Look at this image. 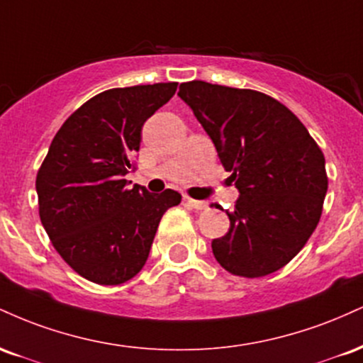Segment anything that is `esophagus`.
Masks as SVG:
<instances>
[{"label": "esophagus", "mask_w": 363, "mask_h": 363, "mask_svg": "<svg viewBox=\"0 0 363 363\" xmlns=\"http://www.w3.org/2000/svg\"><path fill=\"white\" fill-rule=\"evenodd\" d=\"M184 201L194 210H206L208 208V201H201V199H191V198H184Z\"/></svg>", "instance_id": "1"}]
</instances>
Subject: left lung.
I'll return each instance as SVG.
<instances>
[{"label":"left lung","mask_w":363,"mask_h":363,"mask_svg":"<svg viewBox=\"0 0 363 363\" xmlns=\"http://www.w3.org/2000/svg\"><path fill=\"white\" fill-rule=\"evenodd\" d=\"M177 95L239 191L225 211L230 228L211 240L215 259L244 278L278 272L318 227L328 191L323 152L294 112L261 91L194 80Z\"/></svg>","instance_id":"1"}]
</instances>
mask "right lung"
Segmentation results:
<instances>
[{"mask_svg":"<svg viewBox=\"0 0 363 363\" xmlns=\"http://www.w3.org/2000/svg\"><path fill=\"white\" fill-rule=\"evenodd\" d=\"M176 89L172 82L106 90L54 136L35 181L40 222L54 249L86 280L121 285L136 277L162 215L181 203L177 191L148 193L124 179L145 121Z\"/></svg>","mask_w":363,"mask_h":363,"instance_id":"add662e5","label":"right lung"}]
</instances>
